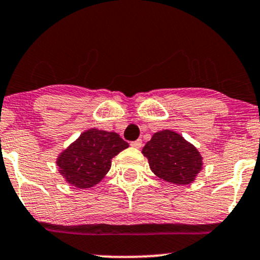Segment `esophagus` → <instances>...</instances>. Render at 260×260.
Returning a JSON list of instances; mask_svg holds the SVG:
<instances>
[{
  "label": "esophagus",
  "instance_id": "1",
  "mask_svg": "<svg viewBox=\"0 0 260 260\" xmlns=\"http://www.w3.org/2000/svg\"><path fill=\"white\" fill-rule=\"evenodd\" d=\"M142 145H143L142 139H137L136 142L131 143V147H133V148H136V149H140V148H142Z\"/></svg>",
  "mask_w": 260,
  "mask_h": 260
}]
</instances>
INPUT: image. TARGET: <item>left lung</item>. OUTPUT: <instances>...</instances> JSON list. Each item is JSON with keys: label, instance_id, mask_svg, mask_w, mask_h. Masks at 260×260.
I'll return each mask as SVG.
<instances>
[{"label": "left lung", "instance_id": "1", "mask_svg": "<svg viewBox=\"0 0 260 260\" xmlns=\"http://www.w3.org/2000/svg\"><path fill=\"white\" fill-rule=\"evenodd\" d=\"M142 153L154 175L170 183H192L203 169V156L198 149L171 129L154 133Z\"/></svg>", "mask_w": 260, "mask_h": 260}]
</instances>
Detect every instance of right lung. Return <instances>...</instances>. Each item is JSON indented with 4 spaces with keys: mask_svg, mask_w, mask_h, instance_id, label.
<instances>
[{
    "mask_svg": "<svg viewBox=\"0 0 260 260\" xmlns=\"http://www.w3.org/2000/svg\"><path fill=\"white\" fill-rule=\"evenodd\" d=\"M128 147L117 133L90 128L58 154V172L71 186L91 188L110 171L113 157Z\"/></svg>",
    "mask_w": 260,
    "mask_h": 260,
    "instance_id": "obj_1",
    "label": "right lung"
}]
</instances>
